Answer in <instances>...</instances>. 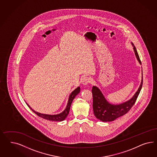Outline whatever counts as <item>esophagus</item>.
<instances>
[{"label": "esophagus", "instance_id": "esophagus-1", "mask_svg": "<svg viewBox=\"0 0 157 157\" xmlns=\"http://www.w3.org/2000/svg\"><path fill=\"white\" fill-rule=\"evenodd\" d=\"M91 79L88 76H85L83 78L82 80V84L83 85H87L88 83H91Z\"/></svg>", "mask_w": 157, "mask_h": 157}]
</instances>
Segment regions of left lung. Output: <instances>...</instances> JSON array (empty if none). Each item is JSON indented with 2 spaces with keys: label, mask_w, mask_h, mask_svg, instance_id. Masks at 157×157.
I'll return each instance as SVG.
<instances>
[{
  "label": "left lung",
  "mask_w": 157,
  "mask_h": 157,
  "mask_svg": "<svg viewBox=\"0 0 157 157\" xmlns=\"http://www.w3.org/2000/svg\"><path fill=\"white\" fill-rule=\"evenodd\" d=\"M132 44L138 61L141 64L136 49L133 44ZM142 85L143 76L141 84L133 97L128 101L120 105L109 104L105 98L100 89L96 86H93L92 88L93 108L95 117L102 121H112L128 113L137 100Z\"/></svg>",
  "instance_id": "obj_1"
}]
</instances>
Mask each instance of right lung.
Wrapping results in <instances>:
<instances>
[{
	"mask_svg": "<svg viewBox=\"0 0 157 157\" xmlns=\"http://www.w3.org/2000/svg\"><path fill=\"white\" fill-rule=\"evenodd\" d=\"M80 92V87H78V88H76L75 90L73 91L71 93V94L69 97V99L68 101V104L67 105L66 108L64 110L62 113L59 114H55V115H50V114H41L38 113L36 111H34V110L32 109L30 106L28 105L29 108L32 110L34 113H35L38 116L40 117H42L43 119L48 120H51V121H63L64 119H66L67 116V115L69 113L70 109V107H71V105L72 104V101L75 98V97H76V95Z\"/></svg>",
	"mask_w": 157,
	"mask_h": 157,
	"instance_id": "add662e5",
	"label": "right lung"
}]
</instances>
